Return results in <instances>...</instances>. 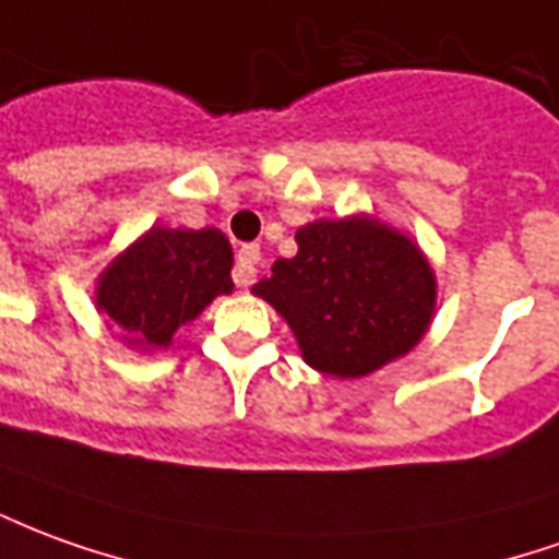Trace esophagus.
<instances>
[{"label":"esophagus","mask_w":559,"mask_h":559,"mask_svg":"<svg viewBox=\"0 0 559 559\" xmlns=\"http://www.w3.org/2000/svg\"><path fill=\"white\" fill-rule=\"evenodd\" d=\"M257 263H260V248L257 245H245L236 257V269H233V281L239 287H251L257 281Z\"/></svg>","instance_id":"34e87169"}]
</instances>
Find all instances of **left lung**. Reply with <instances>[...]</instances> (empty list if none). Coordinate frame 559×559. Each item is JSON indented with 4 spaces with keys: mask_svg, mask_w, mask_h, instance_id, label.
<instances>
[{
    "mask_svg": "<svg viewBox=\"0 0 559 559\" xmlns=\"http://www.w3.org/2000/svg\"><path fill=\"white\" fill-rule=\"evenodd\" d=\"M296 245L253 296L287 320L311 369L366 378L420 345L439 284L412 236L357 212L299 226Z\"/></svg>",
    "mask_w": 559,
    "mask_h": 559,
    "instance_id": "1",
    "label": "left lung"
}]
</instances>
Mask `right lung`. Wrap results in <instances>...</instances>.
I'll return each instance as SVG.
<instances>
[{"label": "right lung", "instance_id": "obj_1", "mask_svg": "<svg viewBox=\"0 0 559 559\" xmlns=\"http://www.w3.org/2000/svg\"><path fill=\"white\" fill-rule=\"evenodd\" d=\"M233 248L221 229L151 226L99 272L93 302L132 350L171 347L175 333L233 293Z\"/></svg>", "mask_w": 559, "mask_h": 559}]
</instances>
